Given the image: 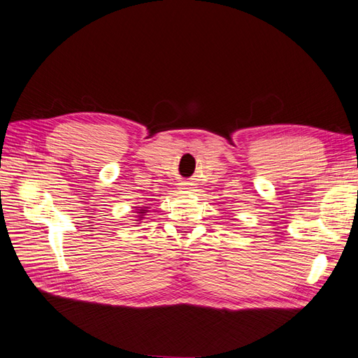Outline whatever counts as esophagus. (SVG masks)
Segmentation results:
<instances>
[{
    "instance_id": "34e87169",
    "label": "esophagus",
    "mask_w": 358,
    "mask_h": 358,
    "mask_svg": "<svg viewBox=\"0 0 358 358\" xmlns=\"http://www.w3.org/2000/svg\"><path fill=\"white\" fill-rule=\"evenodd\" d=\"M189 188H191L189 183H182V185H180V191H182V192H187Z\"/></svg>"
}]
</instances>
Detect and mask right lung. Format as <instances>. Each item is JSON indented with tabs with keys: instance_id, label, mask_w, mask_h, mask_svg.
Segmentation results:
<instances>
[{
	"instance_id": "obj_1",
	"label": "right lung",
	"mask_w": 358,
	"mask_h": 358,
	"mask_svg": "<svg viewBox=\"0 0 358 358\" xmlns=\"http://www.w3.org/2000/svg\"><path fill=\"white\" fill-rule=\"evenodd\" d=\"M145 213H146V210H143V209H142V210H140V212H138V220H142V218H143V215H145Z\"/></svg>"
}]
</instances>
